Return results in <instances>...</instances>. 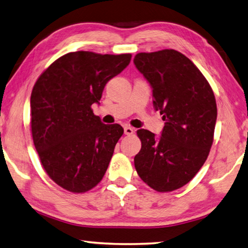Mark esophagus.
<instances>
[{
	"label": "esophagus",
	"instance_id": "obj_1",
	"mask_svg": "<svg viewBox=\"0 0 248 248\" xmlns=\"http://www.w3.org/2000/svg\"><path fill=\"white\" fill-rule=\"evenodd\" d=\"M134 128L133 127H131V126H125L124 127V133H125V135H128V136H131V135H133L134 134Z\"/></svg>",
	"mask_w": 248,
	"mask_h": 248
}]
</instances>
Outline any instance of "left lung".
<instances>
[{
	"label": "left lung",
	"mask_w": 248,
	"mask_h": 248,
	"mask_svg": "<svg viewBox=\"0 0 248 248\" xmlns=\"http://www.w3.org/2000/svg\"><path fill=\"white\" fill-rule=\"evenodd\" d=\"M134 64L153 88L154 107L164 121L161 136L138 129L141 149L134 158L140 179L157 192H172L193 179L214 141L216 98L209 82L175 50L138 53Z\"/></svg>",
	"instance_id": "1"
}]
</instances>
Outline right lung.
<instances>
[{"label":"right lung","mask_w":248,"mask_h":248,"mask_svg":"<svg viewBox=\"0 0 248 248\" xmlns=\"http://www.w3.org/2000/svg\"><path fill=\"white\" fill-rule=\"evenodd\" d=\"M132 54L71 52L54 61L33 86L31 134L46 174L72 193L93 188L106 173L124 129L103 124L91 106Z\"/></svg>","instance_id":"add662e5"}]
</instances>
